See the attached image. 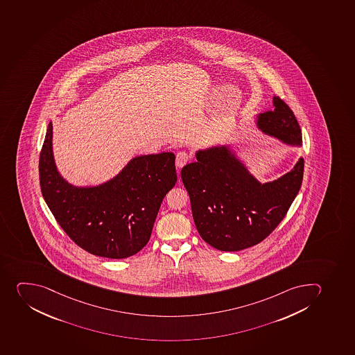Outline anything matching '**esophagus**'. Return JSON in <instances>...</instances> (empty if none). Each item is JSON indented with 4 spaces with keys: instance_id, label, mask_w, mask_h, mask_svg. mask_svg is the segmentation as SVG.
<instances>
[{
    "instance_id": "obj_1",
    "label": "esophagus",
    "mask_w": 355,
    "mask_h": 355,
    "mask_svg": "<svg viewBox=\"0 0 355 355\" xmlns=\"http://www.w3.org/2000/svg\"><path fill=\"white\" fill-rule=\"evenodd\" d=\"M191 161V157L186 152H178L176 155V166L178 168H182V166L187 164Z\"/></svg>"
}]
</instances>
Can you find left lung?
<instances>
[{
    "mask_svg": "<svg viewBox=\"0 0 355 355\" xmlns=\"http://www.w3.org/2000/svg\"><path fill=\"white\" fill-rule=\"evenodd\" d=\"M273 104V111L258 115V128L283 143L302 146V130L291 108L280 97H274ZM302 175L300 157L291 171L261 184L225 145L198 150L196 162L182 169L198 234L220 251L243 250L266 239L300 192Z\"/></svg>",
    "mask_w": 355,
    "mask_h": 355,
    "instance_id": "obj_1",
    "label": "left lung"
}]
</instances>
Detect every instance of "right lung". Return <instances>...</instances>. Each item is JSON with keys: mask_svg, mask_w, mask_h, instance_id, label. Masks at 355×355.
<instances>
[{"mask_svg": "<svg viewBox=\"0 0 355 355\" xmlns=\"http://www.w3.org/2000/svg\"><path fill=\"white\" fill-rule=\"evenodd\" d=\"M175 159L171 152L136 157L111 180L76 187L57 170L50 122L40 153V186L55 220L78 247L122 259L150 241L163 198L177 182Z\"/></svg>", "mask_w": 355, "mask_h": 355, "instance_id": "add662e5", "label": "right lung"}]
</instances>
